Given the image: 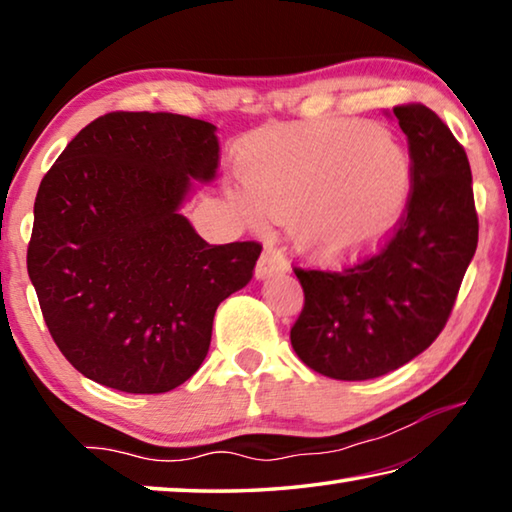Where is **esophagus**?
I'll list each match as a JSON object with an SVG mask.
<instances>
[{
  "instance_id": "1",
  "label": "esophagus",
  "mask_w": 512,
  "mask_h": 512,
  "mask_svg": "<svg viewBox=\"0 0 512 512\" xmlns=\"http://www.w3.org/2000/svg\"><path fill=\"white\" fill-rule=\"evenodd\" d=\"M287 271H289V262L284 259L280 250L266 248L262 257H259L257 266H255V277H257V280H266V277L280 275V273H287Z\"/></svg>"
}]
</instances>
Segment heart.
Segmentation results:
<instances>
[{
  "label": "heart",
  "instance_id": "1",
  "mask_svg": "<svg viewBox=\"0 0 512 512\" xmlns=\"http://www.w3.org/2000/svg\"><path fill=\"white\" fill-rule=\"evenodd\" d=\"M241 183L228 198L250 225L293 219V239L318 264L375 250L409 207V149L368 121L320 124L255 137L237 158Z\"/></svg>",
  "mask_w": 512,
  "mask_h": 512
}]
</instances>
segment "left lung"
<instances>
[{
    "instance_id": "left-lung-1",
    "label": "left lung",
    "mask_w": 512,
    "mask_h": 512,
    "mask_svg": "<svg viewBox=\"0 0 512 512\" xmlns=\"http://www.w3.org/2000/svg\"><path fill=\"white\" fill-rule=\"evenodd\" d=\"M393 115L415 167L400 228L377 255L343 273L296 268L305 307L291 345L305 366L341 381L386 375L436 341L479 241L463 146L422 103Z\"/></svg>"
}]
</instances>
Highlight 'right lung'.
I'll return each mask as SVG.
<instances>
[{"instance_id": "right-lung-1", "label": "right lung", "mask_w": 512, "mask_h": 512, "mask_svg": "<svg viewBox=\"0 0 512 512\" xmlns=\"http://www.w3.org/2000/svg\"><path fill=\"white\" fill-rule=\"evenodd\" d=\"M216 169L210 121L108 112L42 178L27 268L51 339L81 375L151 395L201 368L216 307L262 253L257 241L210 246L180 214Z\"/></svg>"}]
</instances>
